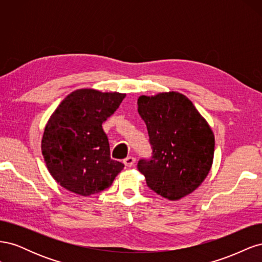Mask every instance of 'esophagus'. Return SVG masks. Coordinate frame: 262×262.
Here are the masks:
<instances>
[{
  "label": "esophagus",
  "instance_id": "1",
  "mask_svg": "<svg viewBox=\"0 0 262 262\" xmlns=\"http://www.w3.org/2000/svg\"><path fill=\"white\" fill-rule=\"evenodd\" d=\"M123 163H124L126 167H131V166H133V164L136 163V158H134L133 156H128V157L124 158Z\"/></svg>",
  "mask_w": 262,
  "mask_h": 262
}]
</instances>
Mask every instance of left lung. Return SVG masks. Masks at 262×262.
<instances>
[{
    "instance_id": "8db88e82",
    "label": "left lung",
    "mask_w": 262,
    "mask_h": 262,
    "mask_svg": "<svg viewBox=\"0 0 262 262\" xmlns=\"http://www.w3.org/2000/svg\"><path fill=\"white\" fill-rule=\"evenodd\" d=\"M152 157L142 158L138 169L154 192L175 201L193 192L211 169L214 134L191 100L177 92L140 96Z\"/></svg>"
}]
</instances>
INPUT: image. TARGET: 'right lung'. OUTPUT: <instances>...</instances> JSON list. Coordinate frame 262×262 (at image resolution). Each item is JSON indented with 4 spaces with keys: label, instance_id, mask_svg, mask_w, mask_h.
Returning a JSON list of instances; mask_svg holds the SVG:
<instances>
[{
    "label": "right lung",
    "instance_id": "1",
    "mask_svg": "<svg viewBox=\"0 0 262 262\" xmlns=\"http://www.w3.org/2000/svg\"><path fill=\"white\" fill-rule=\"evenodd\" d=\"M125 94L91 89L72 92L47 123L41 150L54 180L80 195L99 193L112 186L124 165L110 157L102 122L112 116Z\"/></svg>",
    "mask_w": 262,
    "mask_h": 262
}]
</instances>
